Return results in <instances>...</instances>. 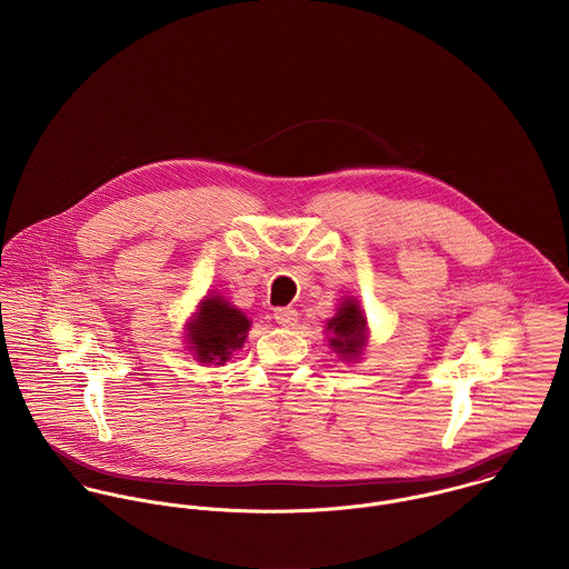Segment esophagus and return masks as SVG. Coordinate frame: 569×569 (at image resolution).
I'll return each mask as SVG.
<instances>
[{
    "label": "esophagus",
    "mask_w": 569,
    "mask_h": 569,
    "mask_svg": "<svg viewBox=\"0 0 569 569\" xmlns=\"http://www.w3.org/2000/svg\"><path fill=\"white\" fill-rule=\"evenodd\" d=\"M273 318L280 326H293L298 322V313L291 307H278L273 309Z\"/></svg>",
    "instance_id": "34e87169"
}]
</instances>
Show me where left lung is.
Segmentation results:
<instances>
[{
  "mask_svg": "<svg viewBox=\"0 0 569 569\" xmlns=\"http://www.w3.org/2000/svg\"><path fill=\"white\" fill-rule=\"evenodd\" d=\"M330 346L343 357H357L366 346V318L355 300H343L337 309V316L328 320Z\"/></svg>",
  "mask_w": 569,
  "mask_h": 569,
  "instance_id": "left-lung-1",
  "label": "left lung"
}]
</instances>
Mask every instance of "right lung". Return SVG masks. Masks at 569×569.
Segmentation results:
<instances>
[{"label": "right lung", "instance_id": "add662e5", "mask_svg": "<svg viewBox=\"0 0 569 569\" xmlns=\"http://www.w3.org/2000/svg\"><path fill=\"white\" fill-rule=\"evenodd\" d=\"M249 320L219 296L206 298L199 316L188 325V341L199 361L223 363L232 350L241 348Z\"/></svg>", "mask_w": 569, "mask_h": 569}]
</instances>
